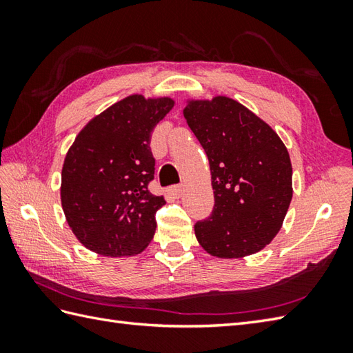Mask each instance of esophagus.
<instances>
[{
	"mask_svg": "<svg viewBox=\"0 0 353 353\" xmlns=\"http://www.w3.org/2000/svg\"><path fill=\"white\" fill-rule=\"evenodd\" d=\"M168 191H170L172 197L179 199V197H182V194H183V186L182 185H174V186H171Z\"/></svg>",
	"mask_w": 353,
	"mask_h": 353,
	"instance_id": "esophagus-1",
	"label": "esophagus"
}]
</instances>
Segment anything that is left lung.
Wrapping results in <instances>:
<instances>
[{"label": "left lung", "mask_w": 353, "mask_h": 353, "mask_svg": "<svg viewBox=\"0 0 353 353\" xmlns=\"http://www.w3.org/2000/svg\"><path fill=\"white\" fill-rule=\"evenodd\" d=\"M183 117L205 148L214 209L194 230L215 258L258 253L281 230L292 199L288 150L265 121L229 97L188 100Z\"/></svg>", "instance_id": "8db88e82"}]
</instances>
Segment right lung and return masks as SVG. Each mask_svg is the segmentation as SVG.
<instances>
[{
  "mask_svg": "<svg viewBox=\"0 0 353 353\" xmlns=\"http://www.w3.org/2000/svg\"><path fill=\"white\" fill-rule=\"evenodd\" d=\"M174 106L170 97L133 94L94 117L65 156L61 200L72 234L103 256L145 250L165 205L148 183L154 177L150 138Z\"/></svg>",
  "mask_w": 353,
  "mask_h": 353,
  "instance_id": "1",
  "label": "right lung"
}]
</instances>
